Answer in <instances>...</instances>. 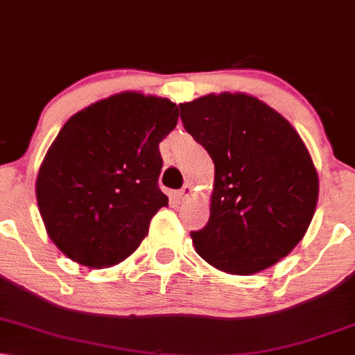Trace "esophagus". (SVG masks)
<instances>
[{"label":"esophagus","instance_id":"esophagus-1","mask_svg":"<svg viewBox=\"0 0 355 355\" xmlns=\"http://www.w3.org/2000/svg\"><path fill=\"white\" fill-rule=\"evenodd\" d=\"M190 195H191V187L185 185L182 190H178L177 193H175V198H177L178 203H182V201H185Z\"/></svg>","mask_w":355,"mask_h":355}]
</instances>
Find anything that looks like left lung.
<instances>
[{"instance_id": "left-lung-1", "label": "left lung", "mask_w": 355, "mask_h": 355, "mask_svg": "<svg viewBox=\"0 0 355 355\" xmlns=\"http://www.w3.org/2000/svg\"><path fill=\"white\" fill-rule=\"evenodd\" d=\"M185 131L214 164L206 226L191 231L213 267L250 275L272 267L303 239L318 201V173L285 118L244 93L180 105Z\"/></svg>"}]
</instances>
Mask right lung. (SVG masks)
Instances as JSON below:
<instances>
[{
	"instance_id": "add662e5",
	"label": "right lung",
	"mask_w": 355,
	"mask_h": 355,
	"mask_svg": "<svg viewBox=\"0 0 355 355\" xmlns=\"http://www.w3.org/2000/svg\"><path fill=\"white\" fill-rule=\"evenodd\" d=\"M167 98L121 93L67 121L40 165L35 195L53 244L87 267L123 262L168 198L159 144L177 125Z\"/></svg>"
}]
</instances>
